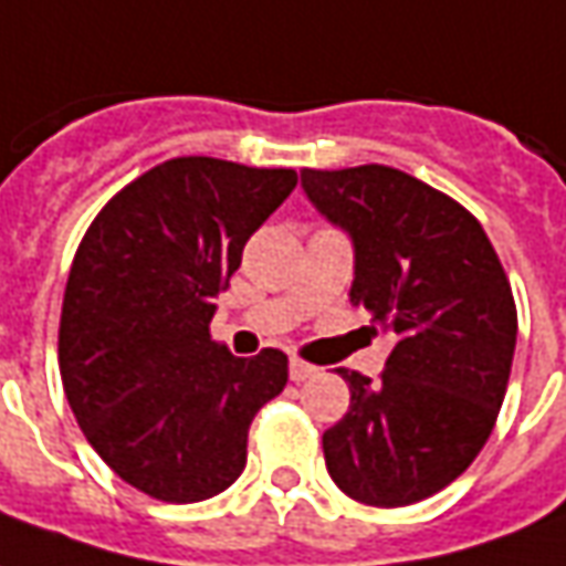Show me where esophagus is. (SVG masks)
Returning a JSON list of instances; mask_svg holds the SVG:
<instances>
[{
  "mask_svg": "<svg viewBox=\"0 0 566 566\" xmlns=\"http://www.w3.org/2000/svg\"><path fill=\"white\" fill-rule=\"evenodd\" d=\"M311 376H317V366L305 364V360H298V357H292L290 360V379L292 381H305Z\"/></svg>",
  "mask_w": 566,
  "mask_h": 566,
  "instance_id": "esophagus-1",
  "label": "esophagus"
}]
</instances>
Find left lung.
<instances>
[{
	"instance_id": "1",
	"label": "left lung",
	"mask_w": 566,
	"mask_h": 566,
	"mask_svg": "<svg viewBox=\"0 0 566 566\" xmlns=\"http://www.w3.org/2000/svg\"><path fill=\"white\" fill-rule=\"evenodd\" d=\"M311 202L354 240L350 302L395 335L385 373L348 381V412L323 431L335 486L400 509L450 486L484 450L517 338L512 283L462 202L391 166L302 169Z\"/></svg>"
}]
</instances>
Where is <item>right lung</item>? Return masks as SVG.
Wrapping results in <instances>:
<instances>
[{
	"label": "right lung",
	"mask_w": 566,
	"mask_h": 566,
	"mask_svg": "<svg viewBox=\"0 0 566 566\" xmlns=\"http://www.w3.org/2000/svg\"><path fill=\"white\" fill-rule=\"evenodd\" d=\"M295 169L175 157L128 181L73 255L57 366L85 440L126 484L200 502L245 469L249 424L290 379L276 348L212 342L218 292Z\"/></svg>",
	"instance_id": "right-lung-1"
}]
</instances>
